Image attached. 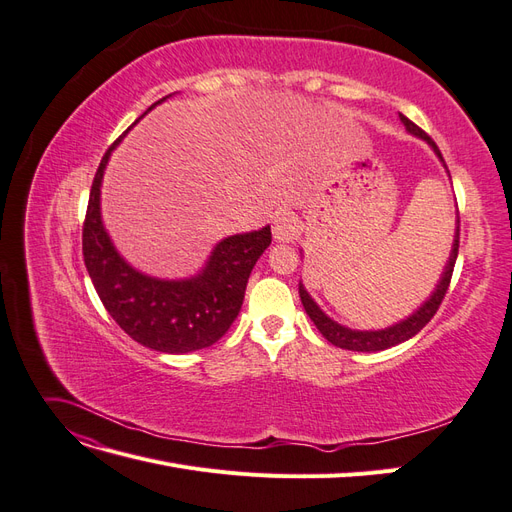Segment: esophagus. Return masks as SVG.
<instances>
[{
    "label": "esophagus",
    "mask_w": 512,
    "mask_h": 512,
    "mask_svg": "<svg viewBox=\"0 0 512 512\" xmlns=\"http://www.w3.org/2000/svg\"><path fill=\"white\" fill-rule=\"evenodd\" d=\"M297 232H299L297 220H294L290 213L275 215V220H273V237L277 241H292L294 237H297Z\"/></svg>",
    "instance_id": "obj_1"
}]
</instances>
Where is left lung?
<instances>
[{"mask_svg":"<svg viewBox=\"0 0 512 512\" xmlns=\"http://www.w3.org/2000/svg\"><path fill=\"white\" fill-rule=\"evenodd\" d=\"M401 121H404V126L408 128V132L416 134L425 138V141L433 147V151L438 153L440 160H442V153L438 149V145L431 141V136L416 126L414 121H410L406 115H399ZM444 162V160H442ZM457 254H459V220H457V235H455V243H453V252H451V258H448V265H446V271L442 275V280L436 288V292L431 294V299L418 309L416 314H412L408 320L395 324V327L391 329H384V331H352V329H346L342 327V324L333 322L329 316H324L322 309L312 301V297H309L307 290L303 288V284H299V294H301V303L305 307L307 316L314 320L316 329L322 333L324 339H329V342L337 348H344V350H356V352H376V350H386L391 346H397L401 342H406V339L414 337L418 331H421L425 324L436 316L438 307L442 305L444 297H446V290L448 286H451V277H453V269H455V260H457Z\"/></svg>","mask_w":512,"mask_h":512,"instance_id":"8db88e82","label":"left lung"}]
</instances>
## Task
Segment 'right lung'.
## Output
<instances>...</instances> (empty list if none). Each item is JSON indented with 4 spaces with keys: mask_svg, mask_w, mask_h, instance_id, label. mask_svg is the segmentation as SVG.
<instances>
[{
    "mask_svg": "<svg viewBox=\"0 0 512 512\" xmlns=\"http://www.w3.org/2000/svg\"><path fill=\"white\" fill-rule=\"evenodd\" d=\"M117 143L106 149L96 170L83 222V258L91 282L106 312L134 342L168 354L207 348L239 316L247 277L271 243V228L224 239L194 280L162 282L141 275L115 252L100 220V183Z\"/></svg>",
    "mask_w": 512,
    "mask_h": 512,
    "instance_id": "obj_1",
    "label": "right lung"
}]
</instances>
